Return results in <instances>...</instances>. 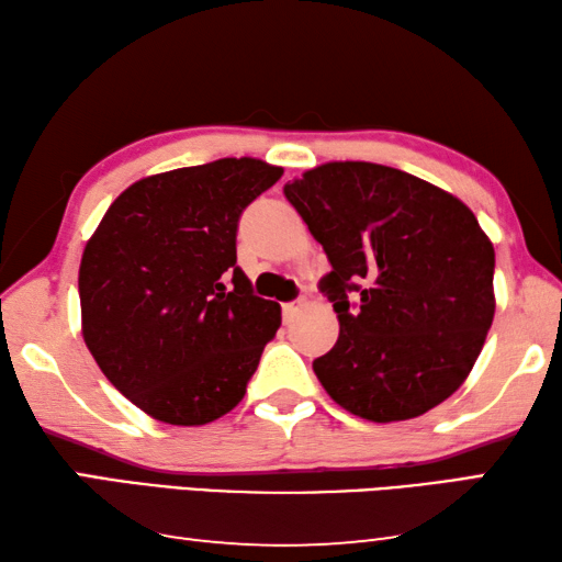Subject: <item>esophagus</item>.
<instances>
[{"label": "esophagus", "instance_id": "obj_1", "mask_svg": "<svg viewBox=\"0 0 562 562\" xmlns=\"http://www.w3.org/2000/svg\"><path fill=\"white\" fill-rule=\"evenodd\" d=\"M300 312V304H294V302H288V304H282V314H284V322H290L294 314Z\"/></svg>", "mask_w": 562, "mask_h": 562}]
</instances>
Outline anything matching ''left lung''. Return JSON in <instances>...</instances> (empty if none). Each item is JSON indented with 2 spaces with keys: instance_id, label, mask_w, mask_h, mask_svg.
I'll list each match as a JSON object with an SVG mask.
<instances>
[{
  "instance_id": "left-lung-1",
  "label": "left lung",
  "mask_w": 562,
  "mask_h": 562,
  "mask_svg": "<svg viewBox=\"0 0 562 562\" xmlns=\"http://www.w3.org/2000/svg\"><path fill=\"white\" fill-rule=\"evenodd\" d=\"M331 272L339 339L314 373L344 411L397 423L472 373L494 322V246L464 201L373 161H326L284 187ZM346 291L360 294L349 305Z\"/></svg>"
}]
</instances>
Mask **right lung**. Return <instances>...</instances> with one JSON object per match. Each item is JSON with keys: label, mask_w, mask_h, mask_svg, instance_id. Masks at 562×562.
<instances>
[{"label": "right lung", "mask_w": 562, "mask_h": 562, "mask_svg": "<svg viewBox=\"0 0 562 562\" xmlns=\"http://www.w3.org/2000/svg\"><path fill=\"white\" fill-rule=\"evenodd\" d=\"M228 157L161 171L110 203L78 270L80 331L108 381L159 423L231 413L280 329L236 265L243 209L282 177Z\"/></svg>", "instance_id": "add662e5"}]
</instances>
